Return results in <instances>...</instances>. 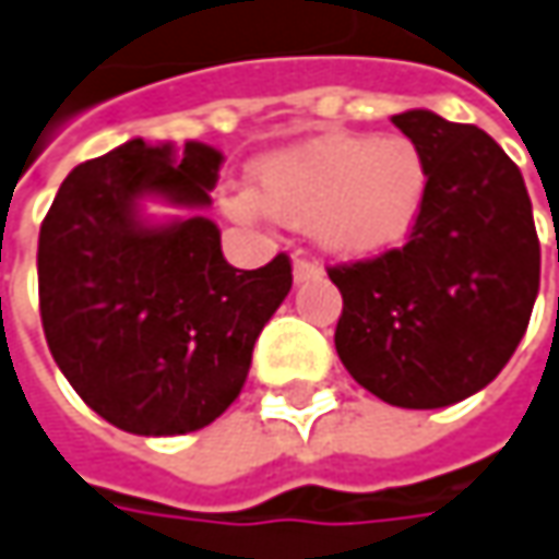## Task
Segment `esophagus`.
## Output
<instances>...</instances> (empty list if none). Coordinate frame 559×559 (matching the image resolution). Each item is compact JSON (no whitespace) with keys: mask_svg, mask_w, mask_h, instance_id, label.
I'll return each instance as SVG.
<instances>
[{"mask_svg":"<svg viewBox=\"0 0 559 559\" xmlns=\"http://www.w3.org/2000/svg\"><path fill=\"white\" fill-rule=\"evenodd\" d=\"M319 275H322V265L316 259H306V255L297 253V259H294V281L300 284V281L319 278Z\"/></svg>","mask_w":559,"mask_h":559,"instance_id":"34e87169","label":"esophagus"}]
</instances>
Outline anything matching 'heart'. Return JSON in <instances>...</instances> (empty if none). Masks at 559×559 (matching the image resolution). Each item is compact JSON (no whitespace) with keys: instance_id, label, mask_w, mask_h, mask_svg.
<instances>
[{"instance_id":"b5f03b06","label":"heart","mask_w":559,"mask_h":559,"mask_svg":"<svg viewBox=\"0 0 559 559\" xmlns=\"http://www.w3.org/2000/svg\"><path fill=\"white\" fill-rule=\"evenodd\" d=\"M255 193L281 222H312L316 240L331 253L366 255L413 231L428 193V165L406 136L334 134L269 158L255 171ZM225 209L243 222L259 212L247 193Z\"/></svg>"}]
</instances>
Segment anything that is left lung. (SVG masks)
Segmentation results:
<instances>
[{"label":"left lung","mask_w":559,"mask_h":559,"mask_svg":"<svg viewBox=\"0 0 559 559\" xmlns=\"http://www.w3.org/2000/svg\"><path fill=\"white\" fill-rule=\"evenodd\" d=\"M423 150L428 193L397 250L331 265L341 362L378 401L438 409L510 362L532 319L542 247L516 162L475 124L425 109L391 118Z\"/></svg>","instance_id":"8db88e82"}]
</instances>
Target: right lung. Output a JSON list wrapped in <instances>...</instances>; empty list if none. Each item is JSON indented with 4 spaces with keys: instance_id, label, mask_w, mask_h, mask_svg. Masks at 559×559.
<instances>
[{
    "instance_id": "obj_1",
    "label": "right lung",
    "mask_w": 559,
    "mask_h": 559,
    "mask_svg": "<svg viewBox=\"0 0 559 559\" xmlns=\"http://www.w3.org/2000/svg\"><path fill=\"white\" fill-rule=\"evenodd\" d=\"M222 153L128 140L78 165L39 225V319L61 376L131 435H187L240 394L259 331L287 297L290 259L243 272L206 215L140 218L143 197L206 209Z\"/></svg>"
}]
</instances>
